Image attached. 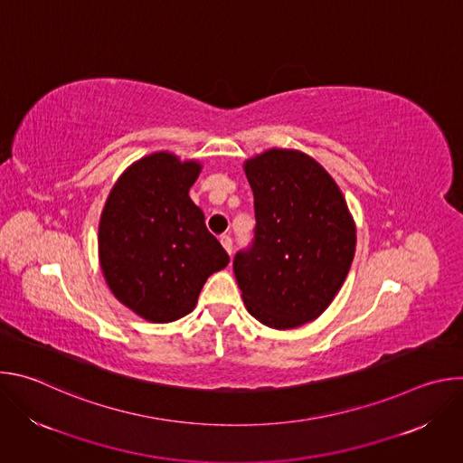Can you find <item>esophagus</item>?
I'll list each match as a JSON object with an SVG mask.
<instances>
[{
	"mask_svg": "<svg viewBox=\"0 0 463 463\" xmlns=\"http://www.w3.org/2000/svg\"><path fill=\"white\" fill-rule=\"evenodd\" d=\"M220 241H222L223 249H225L229 254H232V238H231L229 234H223V236L220 238Z\"/></svg>",
	"mask_w": 463,
	"mask_h": 463,
	"instance_id": "obj_1",
	"label": "esophagus"
}]
</instances>
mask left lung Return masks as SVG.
Instances as JSON below:
<instances>
[{"label":"left lung","instance_id":"obj_1","mask_svg":"<svg viewBox=\"0 0 463 463\" xmlns=\"http://www.w3.org/2000/svg\"><path fill=\"white\" fill-rule=\"evenodd\" d=\"M254 240L232 261L247 311L275 329L315 320L339 293L355 254V223L334 177L298 150L249 159Z\"/></svg>","mask_w":463,"mask_h":463}]
</instances>
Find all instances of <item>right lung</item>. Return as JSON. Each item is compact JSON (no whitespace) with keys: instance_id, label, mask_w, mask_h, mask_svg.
<instances>
[{"instance_id":"right-lung-1","label":"right lung","mask_w":463,"mask_h":463,"mask_svg":"<svg viewBox=\"0 0 463 463\" xmlns=\"http://www.w3.org/2000/svg\"><path fill=\"white\" fill-rule=\"evenodd\" d=\"M197 161L159 152L131 165L111 188L99 223V258L111 293L150 322L188 315L229 254L207 231L188 190Z\"/></svg>"}]
</instances>
